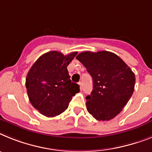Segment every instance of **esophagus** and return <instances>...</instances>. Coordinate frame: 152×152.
<instances>
[{"mask_svg": "<svg viewBox=\"0 0 152 152\" xmlns=\"http://www.w3.org/2000/svg\"><path fill=\"white\" fill-rule=\"evenodd\" d=\"M79 85H80V89L83 90V83H82V82H80V83H79Z\"/></svg>", "mask_w": 152, "mask_h": 152, "instance_id": "obj_1", "label": "esophagus"}]
</instances>
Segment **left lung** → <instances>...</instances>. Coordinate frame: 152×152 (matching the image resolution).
<instances>
[{
  "label": "left lung",
  "mask_w": 152,
  "mask_h": 152,
  "mask_svg": "<svg viewBox=\"0 0 152 152\" xmlns=\"http://www.w3.org/2000/svg\"><path fill=\"white\" fill-rule=\"evenodd\" d=\"M76 59L93 80L92 92L86 97L88 112L99 121L115 117L134 92V72L119 56L109 51H86L77 55Z\"/></svg>",
  "instance_id": "1"
}]
</instances>
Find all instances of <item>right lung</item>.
Here are the masks:
<instances>
[{"mask_svg": "<svg viewBox=\"0 0 152 152\" xmlns=\"http://www.w3.org/2000/svg\"><path fill=\"white\" fill-rule=\"evenodd\" d=\"M72 52L64 56L50 51L38 58L26 78V88L30 103L43 115L54 117L68 108L80 86L72 83L67 66L76 56Z\"/></svg>", "mask_w": 152, "mask_h": 152, "instance_id": "add662e5", "label": "right lung"}]
</instances>
